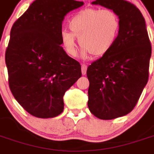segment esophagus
Wrapping results in <instances>:
<instances>
[{
	"label": "esophagus",
	"mask_w": 154,
	"mask_h": 154,
	"mask_svg": "<svg viewBox=\"0 0 154 154\" xmlns=\"http://www.w3.org/2000/svg\"><path fill=\"white\" fill-rule=\"evenodd\" d=\"M87 64H82V75H85L87 73Z\"/></svg>",
	"instance_id": "esophagus-1"
}]
</instances>
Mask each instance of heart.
<instances>
[{"instance_id":"b5f03b06","label":"heart","mask_w":154,"mask_h":154,"mask_svg":"<svg viewBox=\"0 0 154 154\" xmlns=\"http://www.w3.org/2000/svg\"><path fill=\"white\" fill-rule=\"evenodd\" d=\"M120 28V18L113 10L86 8L72 17L69 21L71 32H61V41L70 56L77 54L75 37H77L81 47L84 48V56L90 53L95 57H102L113 48Z\"/></svg>"}]
</instances>
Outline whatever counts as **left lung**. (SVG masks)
<instances>
[{
  "instance_id": "left-lung-1",
  "label": "left lung",
  "mask_w": 154,
  "mask_h": 154,
  "mask_svg": "<svg viewBox=\"0 0 154 154\" xmlns=\"http://www.w3.org/2000/svg\"><path fill=\"white\" fill-rule=\"evenodd\" d=\"M116 11L121 28L110 51L87 67L88 108L100 119L131 112L149 80L152 47L145 20L135 5L125 0H97Z\"/></svg>"
}]
</instances>
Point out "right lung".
Here are the masks:
<instances>
[{
  "label": "right lung",
  "instance_id": "add662e5",
  "mask_svg": "<svg viewBox=\"0 0 154 154\" xmlns=\"http://www.w3.org/2000/svg\"><path fill=\"white\" fill-rule=\"evenodd\" d=\"M82 5L74 0H36L12 26L5 51L9 87L35 117L60 115L64 94L82 77L80 63L60 45L65 15Z\"/></svg>",
  "mask_w": 154,
  "mask_h": 154
}]
</instances>
